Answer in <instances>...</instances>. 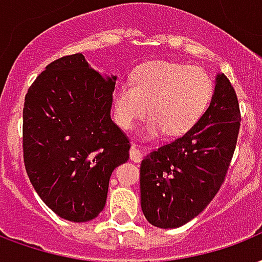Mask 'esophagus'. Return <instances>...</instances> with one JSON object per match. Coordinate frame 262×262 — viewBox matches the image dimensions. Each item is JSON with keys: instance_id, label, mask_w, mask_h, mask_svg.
<instances>
[{"instance_id": "1", "label": "esophagus", "mask_w": 262, "mask_h": 262, "mask_svg": "<svg viewBox=\"0 0 262 262\" xmlns=\"http://www.w3.org/2000/svg\"><path fill=\"white\" fill-rule=\"evenodd\" d=\"M129 157H130V160L133 161V162H140L141 161L140 151L137 150L135 144H132L130 150H129Z\"/></svg>"}]
</instances>
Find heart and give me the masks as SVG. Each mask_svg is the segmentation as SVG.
I'll list each match as a JSON object with an SVG mask.
<instances>
[{"label":"heart","mask_w":262,"mask_h":262,"mask_svg":"<svg viewBox=\"0 0 262 262\" xmlns=\"http://www.w3.org/2000/svg\"><path fill=\"white\" fill-rule=\"evenodd\" d=\"M212 97V82L204 71L168 61L137 68L133 83L119 82L114 90L118 125L132 129L147 114L148 136H182L199 122ZM150 106L148 107V105Z\"/></svg>","instance_id":"b5f03b06"}]
</instances>
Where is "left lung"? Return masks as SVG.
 <instances>
[{
  "mask_svg": "<svg viewBox=\"0 0 262 262\" xmlns=\"http://www.w3.org/2000/svg\"><path fill=\"white\" fill-rule=\"evenodd\" d=\"M239 129L237 97L229 79L220 73L199 122L141 161V210L151 225L179 228L210 204L224 183Z\"/></svg>",
  "mask_w": 262,
  "mask_h": 262,
  "instance_id": "obj_1",
  "label": "left lung"
}]
</instances>
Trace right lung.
I'll return each instance as SVG.
<instances>
[{
    "mask_svg": "<svg viewBox=\"0 0 262 262\" xmlns=\"http://www.w3.org/2000/svg\"><path fill=\"white\" fill-rule=\"evenodd\" d=\"M115 82L73 54L47 65L25 97L26 172L63 220H94L105 207L112 170L129 160V140L111 119Z\"/></svg>",
    "mask_w": 262,
    "mask_h": 262,
    "instance_id": "obj_1",
    "label": "right lung"
}]
</instances>
